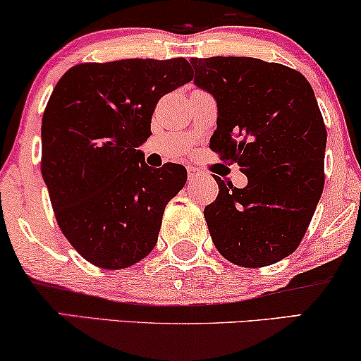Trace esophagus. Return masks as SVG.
<instances>
[{"label": "esophagus", "instance_id": "esophagus-1", "mask_svg": "<svg viewBox=\"0 0 361 361\" xmlns=\"http://www.w3.org/2000/svg\"><path fill=\"white\" fill-rule=\"evenodd\" d=\"M187 176H189L190 182H194V180H197V179H200V177H202V172L195 169V167H189V169H187Z\"/></svg>", "mask_w": 361, "mask_h": 361}]
</instances>
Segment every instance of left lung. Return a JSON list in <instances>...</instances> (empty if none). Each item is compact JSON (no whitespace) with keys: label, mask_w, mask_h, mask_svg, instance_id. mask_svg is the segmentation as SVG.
Returning <instances> with one entry per match:
<instances>
[{"label":"left lung","mask_w":361,"mask_h":361,"mask_svg":"<svg viewBox=\"0 0 361 361\" xmlns=\"http://www.w3.org/2000/svg\"><path fill=\"white\" fill-rule=\"evenodd\" d=\"M194 84L217 102L210 149L237 162L247 185L215 177L204 210L217 250L232 264L265 267L297 249L324 192L326 129L305 76L279 63L190 59Z\"/></svg>","instance_id":"left-lung-1"}]
</instances>
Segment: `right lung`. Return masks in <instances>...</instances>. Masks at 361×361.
I'll return each instance as SVG.
<instances>
[{
	"label": "right lung",
	"mask_w": 361,
	"mask_h": 361,
	"mask_svg": "<svg viewBox=\"0 0 361 361\" xmlns=\"http://www.w3.org/2000/svg\"><path fill=\"white\" fill-rule=\"evenodd\" d=\"M194 74L184 58L84 63L56 84L41 126V174L64 237L92 265L119 270L151 254L187 171L152 169L139 146L164 94Z\"/></svg>",
	"instance_id": "right-lung-1"
}]
</instances>
